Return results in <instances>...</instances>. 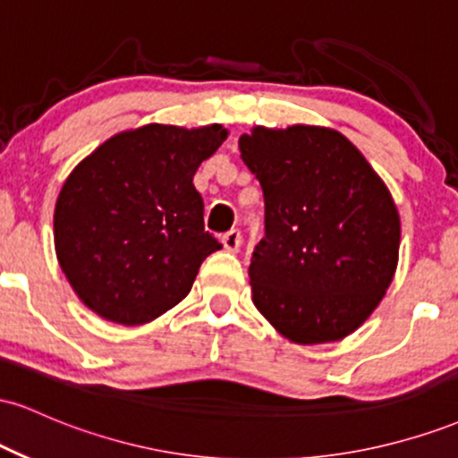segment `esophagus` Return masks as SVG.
Masks as SVG:
<instances>
[{
    "label": "esophagus",
    "instance_id": "obj_1",
    "mask_svg": "<svg viewBox=\"0 0 458 458\" xmlns=\"http://www.w3.org/2000/svg\"><path fill=\"white\" fill-rule=\"evenodd\" d=\"M222 245H224V250H228V251H239V247H241L239 230H230V233H225L222 236Z\"/></svg>",
    "mask_w": 458,
    "mask_h": 458
}]
</instances>
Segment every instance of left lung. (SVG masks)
Listing matches in <instances>:
<instances>
[{
    "mask_svg": "<svg viewBox=\"0 0 458 458\" xmlns=\"http://www.w3.org/2000/svg\"><path fill=\"white\" fill-rule=\"evenodd\" d=\"M241 159L265 196L251 301L295 344L343 340L375 312L398 267L401 215L381 176L340 131L254 127Z\"/></svg>",
    "mask_w": 458,
    "mask_h": 458,
    "instance_id": "left-lung-1",
    "label": "left lung"
}]
</instances>
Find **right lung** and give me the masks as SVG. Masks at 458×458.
Segmentation results:
<instances>
[{"instance_id": "obj_1", "label": "right lung", "mask_w": 458, "mask_h": 458, "mask_svg": "<svg viewBox=\"0 0 458 458\" xmlns=\"http://www.w3.org/2000/svg\"><path fill=\"white\" fill-rule=\"evenodd\" d=\"M228 129L144 124L115 133L68 174L54 213L55 256L83 306L144 325L191 291L219 245L204 233L199 163Z\"/></svg>"}]
</instances>
